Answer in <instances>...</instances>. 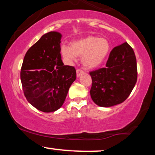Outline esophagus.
<instances>
[{
	"instance_id": "1",
	"label": "esophagus",
	"mask_w": 155,
	"mask_h": 155,
	"mask_svg": "<svg viewBox=\"0 0 155 155\" xmlns=\"http://www.w3.org/2000/svg\"><path fill=\"white\" fill-rule=\"evenodd\" d=\"M82 74H84L83 71L80 70V69H77L76 70V76H77V78H79Z\"/></svg>"
}]
</instances>
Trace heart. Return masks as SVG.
Listing matches in <instances>:
<instances>
[{
	"mask_svg": "<svg viewBox=\"0 0 155 155\" xmlns=\"http://www.w3.org/2000/svg\"><path fill=\"white\" fill-rule=\"evenodd\" d=\"M111 46L107 39L89 35L74 41L70 47L62 45L60 53L69 63L76 62L79 57L84 67L95 69L101 66L107 58Z\"/></svg>",
	"mask_w": 155,
	"mask_h": 155,
	"instance_id": "heart-1",
	"label": "heart"
}]
</instances>
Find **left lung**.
I'll return each instance as SVG.
<instances>
[{"label": "left lung", "instance_id": "1", "mask_svg": "<svg viewBox=\"0 0 155 155\" xmlns=\"http://www.w3.org/2000/svg\"><path fill=\"white\" fill-rule=\"evenodd\" d=\"M92 100L101 107L122 104L137 81V63L133 49L127 42L112 49L106 67L90 73Z\"/></svg>", "mask_w": 155, "mask_h": 155}]
</instances>
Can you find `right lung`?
<instances>
[{"instance_id":"add662e5","label":"right lung","mask_w":155,"mask_h":155,"mask_svg":"<svg viewBox=\"0 0 155 155\" xmlns=\"http://www.w3.org/2000/svg\"><path fill=\"white\" fill-rule=\"evenodd\" d=\"M62 34L51 31L42 35L28 49L20 73L23 92L28 102L46 113L63 106L76 70L64 65L60 54Z\"/></svg>"}]
</instances>
